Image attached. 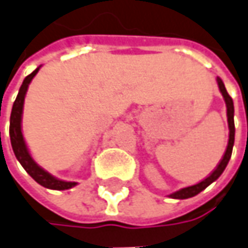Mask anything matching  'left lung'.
<instances>
[{
    "mask_svg": "<svg viewBox=\"0 0 248 248\" xmlns=\"http://www.w3.org/2000/svg\"><path fill=\"white\" fill-rule=\"evenodd\" d=\"M218 82V88L221 90L222 96L225 98L226 103V115H228V124H229V140H228V145H226V151L224 154V156L221 159V162L218 163V166L216 167V170L211 173V174L204 178L202 183L196 184V185H192V186H186V188H183L177 192L171 193L170 198L173 199H188V198H192L195 195L201 193L204 188H207L210 184L214 183L217 180L219 175L222 174V171L225 170L226 165L231 159V155H232V148H233V142H235V122H233V112H235V108H233V100L232 97L228 94V92L225 89V85L224 82L221 81L219 78H217Z\"/></svg>",
    "mask_w": 248,
    "mask_h": 248,
    "instance_id": "1",
    "label": "left lung"
}]
</instances>
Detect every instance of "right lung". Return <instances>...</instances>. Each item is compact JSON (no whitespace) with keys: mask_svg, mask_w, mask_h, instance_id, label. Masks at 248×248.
Here are the masks:
<instances>
[{"mask_svg":"<svg viewBox=\"0 0 248 248\" xmlns=\"http://www.w3.org/2000/svg\"><path fill=\"white\" fill-rule=\"evenodd\" d=\"M39 67L32 71L30 75H27L23 81L22 86L19 89L17 97L15 100L12 107V112H11V124H9V136H11V144H12V150L15 152V156L20 162V165L24 167V170L42 186L49 188V189H57V191H64V189H70L77 183H67V181H62L57 180L53 175H50L47 171H45L32 160L31 155L29 154L27 145L24 142L22 134V114H23V104H24V96L27 88L30 85L31 79L37 75Z\"/></svg>","mask_w":248,"mask_h":248,"instance_id":"obj_1","label":"right lung"}]
</instances>
